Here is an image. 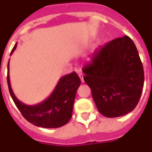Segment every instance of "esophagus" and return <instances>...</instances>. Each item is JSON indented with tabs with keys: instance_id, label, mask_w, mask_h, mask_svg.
<instances>
[{
	"instance_id": "34e87169",
	"label": "esophagus",
	"mask_w": 152,
	"mask_h": 152,
	"mask_svg": "<svg viewBox=\"0 0 152 152\" xmlns=\"http://www.w3.org/2000/svg\"><path fill=\"white\" fill-rule=\"evenodd\" d=\"M78 76H79V77H80V80H81V82L84 83V76H83V74L80 73L78 75Z\"/></svg>"
}]
</instances>
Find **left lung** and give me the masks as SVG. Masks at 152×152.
<instances>
[{
  "label": "left lung",
  "instance_id": "1",
  "mask_svg": "<svg viewBox=\"0 0 152 152\" xmlns=\"http://www.w3.org/2000/svg\"><path fill=\"white\" fill-rule=\"evenodd\" d=\"M82 71L102 115L119 117L137 106L144 85V70L136 46L129 36L100 47Z\"/></svg>",
  "mask_w": 152,
  "mask_h": 152
}]
</instances>
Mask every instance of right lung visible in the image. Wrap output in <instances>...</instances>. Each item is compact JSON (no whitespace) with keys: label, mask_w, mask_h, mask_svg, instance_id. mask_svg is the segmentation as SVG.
Returning <instances> with one entry per match:
<instances>
[{"label":"right lung","mask_w":152,"mask_h":152,"mask_svg":"<svg viewBox=\"0 0 152 152\" xmlns=\"http://www.w3.org/2000/svg\"><path fill=\"white\" fill-rule=\"evenodd\" d=\"M17 48V44L10 55ZM7 84L10 96L25 119L34 126L43 128H58L67 124L72 118L74 102L77 88L80 84V77L75 72L60 78L54 91L44 101L33 106L20 101L13 94L9 76L7 64Z\"/></svg>","instance_id":"obj_1"}]
</instances>
